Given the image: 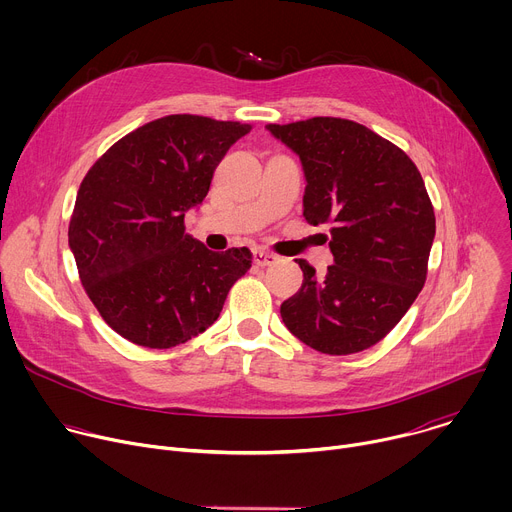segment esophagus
Returning a JSON list of instances; mask_svg holds the SVG:
<instances>
[{
  "label": "esophagus",
  "instance_id": "34e87169",
  "mask_svg": "<svg viewBox=\"0 0 512 512\" xmlns=\"http://www.w3.org/2000/svg\"><path fill=\"white\" fill-rule=\"evenodd\" d=\"M253 259H255V263L261 265V267H267V265L277 263V255H273V253H269V251H265V249H255V251H253Z\"/></svg>",
  "mask_w": 512,
  "mask_h": 512
}]
</instances>
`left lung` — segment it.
I'll return each instance as SVG.
<instances>
[{
	"label": "left lung",
	"mask_w": 512,
	"mask_h": 512,
	"mask_svg": "<svg viewBox=\"0 0 512 512\" xmlns=\"http://www.w3.org/2000/svg\"><path fill=\"white\" fill-rule=\"evenodd\" d=\"M267 129L304 166V216L330 223L334 263L324 277L298 259L304 283L281 304L287 330L324 354L383 340L425 283L435 214L411 158L350 119L312 117Z\"/></svg>",
	"instance_id": "left-lung-1"
}]
</instances>
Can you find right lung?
<instances>
[{
  "label": "right lung",
  "instance_id": "right-lung-1",
  "mask_svg": "<svg viewBox=\"0 0 512 512\" xmlns=\"http://www.w3.org/2000/svg\"><path fill=\"white\" fill-rule=\"evenodd\" d=\"M249 123L168 115L127 133L91 166L68 225L81 283L101 318L145 348L178 346L221 314L253 263L247 247L208 251L184 212Z\"/></svg>",
  "mask_w": 512,
  "mask_h": 512
}]
</instances>
